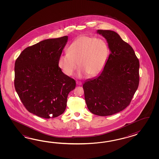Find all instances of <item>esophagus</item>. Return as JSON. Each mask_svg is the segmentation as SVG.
Instances as JSON below:
<instances>
[{"label": "esophagus", "instance_id": "esophagus-1", "mask_svg": "<svg viewBox=\"0 0 159 159\" xmlns=\"http://www.w3.org/2000/svg\"><path fill=\"white\" fill-rule=\"evenodd\" d=\"M76 84H77V85H78V86H81L82 84V83L81 82H80V81H76Z\"/></svg>", "mask_w": 159, "mask_h": 159}]
</instances>
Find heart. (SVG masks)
I'll list each match as a JSON object with an SVG mask.
<instances>
[{
    "instance_id": "1",
    "label": "heart",
    "mask_w": 159,
    "mask_h": 159,
    "mask_svg": "<svg viewBox=\"0 0 159 159\" xmlns=\"http://www.w3.org/2000/svg\"><path fill=\"white\" fill-rule=\"evenodd\" d=\"M109 53L108 45L104 39L81 35L71 43L67 53L60 55L58 66L65 75L70 76L76 70L78 63L80 76L94 77L102 71Z\"/></svg>"
}]
</instances>
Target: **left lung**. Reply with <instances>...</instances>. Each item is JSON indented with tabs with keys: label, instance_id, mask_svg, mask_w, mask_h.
<instances>
[{
	"label": "left lung",
	"instance_id": "obj_1",
	"mask_svg": "<svg viewBox=\"0 0 159 159\" xmlns=\"http://www.w3.org/2000/svg\"><path fill=\"white\" fill-rule=\"evenodd\" d=\"M111 51L100 75L84 82L89 110L97 116L114 115L130 104L139 83V61L134 50L115 31L98 30Z\"/></svg>",
	"mask_w": 159,
	"mask_h": 159
}]
</instances>
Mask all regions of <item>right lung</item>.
<instances>
[{
	"mask_svg": "<svg viewBox=\"0 0 159 159\" xmlns=\"http://www.w3.org/2000/svg\"><path fill=\"white\" fill-rule=\"evenodd\" d=\"M67 36L48 39L24 49L15 62L16 91L25 108L49 119L62 114L75 80L63 73L58 58Z\"/></svg>",
	"mask_w": 159,
	"mask_h": 159,
	"instance_id": "1",
	"label": "right lung"
}]
</instances>
